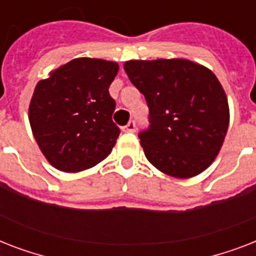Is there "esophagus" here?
Instances as JSON below:
<instances>
[{
	"label": "esophagus",
	"instance_id": "1",
	"mask_svg": "<svg viewBox=\"0 0 256 256\" xmlns=\"http://www.w3.org/2000/svg\"><path fill=\"white\" fill-rule=\"evenodd\" d=\"M124 132H136V120H130L124 128Z\"/></svg>",
	"mask_w": 256,
	"mask_h": 256
}]
</instances>
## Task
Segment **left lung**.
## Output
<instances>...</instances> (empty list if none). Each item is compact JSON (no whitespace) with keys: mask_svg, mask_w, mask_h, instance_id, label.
Masks as SVG:
<instances>
[{"mask_svg":"<svg viewBox=\"0 0 256 256\" xmlns=\"http://www.w3.org/2000/svg\"><path fill=\"white\" fill-rule=\"evenodd\" d=\"M130 81L148 106L140 132L148 162L175 178H191L218 156L230 120L226 92L215 74L182 58L128 61Z\"/></svg>","mask_w":256,"mask_h":256,"instance_id":"1","label":"left lung"}]
</instances>
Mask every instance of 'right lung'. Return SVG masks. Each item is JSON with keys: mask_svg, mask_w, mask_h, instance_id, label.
<instances>
[{"mask_svg": "<svg viewBox=\"0 0 256 256\" xmlns=\"http://www.w3.org/2000/svg\"><path fill=\"white\" fill-rule=\"evenodd\" d=\"M120 66L96 58H76L34 88L29 106L33 136L50 164L65 172L86 170L112 152L120 128L108 88Z\"/></svg>", "mask_w": 256, "mask_h": 256, "instance_id": "obj_1", "label": "right lung"}]
</instances>
